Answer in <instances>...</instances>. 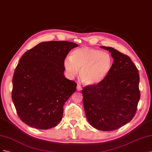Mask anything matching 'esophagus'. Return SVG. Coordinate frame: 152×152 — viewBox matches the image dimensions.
<instances>
[{"mask_svg":"<svg viewBox=\"0 0 152 152\" xmlns=\"http://www.w3.org/2000/svg\"><path fill=\"white\" fill-rule=\"evenodd\" d=\"M82 90L81 86L80 85H77V92H79V91H81Z\"/></svg>","mask_w":152,"mask_h":152,"instance_id":"esophagus-1","label":"esophagus"}]
</instances>
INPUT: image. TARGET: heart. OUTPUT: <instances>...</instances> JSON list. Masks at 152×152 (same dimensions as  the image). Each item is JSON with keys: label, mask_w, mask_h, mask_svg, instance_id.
Returning a JSON list of instances; mask_svg holds the SVG:
<instances>
[{"label": "heart", "mask_w": 152, "mask_h": 152, "mask_svg": "<svg viewBox=\"0 0 152 152\" xmlns=\"http://www.w3.org/2000/svg\"><path fill=\"white\" fill-rule=\"evenodd\" d=\"M113 63L110 53L92 48L82 47L74 50L71 57L65 58L64 67L70 77L75 76L80 69L79 77L82 83L94 86L106 78Z\"/></svg>", "instance_id": "b5f03b06"}]
</instances>
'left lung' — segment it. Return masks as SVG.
Returning a JSON list of instances; mask_svg holds the SVG:
<instances>
[{
	"instance_id": "8db88e82",
	"label": "left lung",
	"mask_w": 152,
	"mask_h": 152,
	"mask_svg": "<svg viewBox=\"0 0 152 152\" xmlns=\"http://www.w3.org/2000/svg\"><path fill=\"white\" fill-rule=\"evenodd\" d=\"M109 51L113 66L101 83L81 90L86 117L89 124L103 131L118 129L129 123L136 114L140 99V75L127 55L111 47Z\"/></svg>"
}]
</instances>
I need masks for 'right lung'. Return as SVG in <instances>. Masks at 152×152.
I'll use <instances>...</instances> for the list:
<instances>
[{"instance_id": "obj_1", "label": "right lung", "mask_w": 152, "mask_h": 152, "mask_svg": "<svg viewBox=\"0 0 152 152\" xmlns=\"http://www.w3.org/2000/svg\"><path fill=\"white\" fill-rule=\"evenodd\" d=\"M78 46L69 41L42 42L26 51L12 77V100L20 118L36 129L55 127L77 84L64 76V61Z\"/></svg>"}]
</instances>
